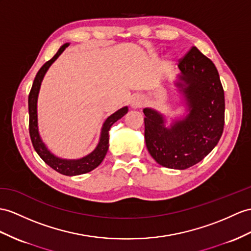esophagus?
Returning <instances> with one entry per match:
<instances>
[{"mask_svg": "<svg viewBox=\"0 0 251 251\" xmlns=\"http://www.w3.org/2000/svg\"><path fill=\"white\" fill-rule=\"evenodd\" d=\"M145 97L142 95H137L132 99L131 101V106L133 108H140L145 105Z\"/></svg>", "mask_w": 251, "mask_h": 251, "instance_id": "1", "label": "esophagus"}]
</instances>
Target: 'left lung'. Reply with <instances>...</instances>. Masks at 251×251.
Wrapping results in <instances>:
<instances>
[{
	"mask_svg": "<svg viewBox=\"0 0 251 251\" xmlns=\"http://www.w3.org/2000/svg\"><path fill=\"white\" fill-rule=\"evenodd\" d=\"M179 82L189 114L165 126L163 115L145 108V140L164 167L186 169L202 161L217 145L225 126V94L215 65L193 47L179 59Z\"/></svg>",
	"mask_w": 251,
	"mask_h": 251,
	"instance_id": "obj_1",
	"label": "left lung"
}]
</instances>
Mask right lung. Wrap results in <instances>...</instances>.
Returning a JSON list of instances; mask_svg holds the SVG:
<instances>
[{
    "mask_svg": "<svg viewBox=\"0 0 251 251\" xmlns=\"http://www.w3.org/2000/svg\"><path fill=\"white\" fill-rule=\"evenodd\" d=\"M68 46H69L68 44H65L64 46L60 47L57 53L55 54L50 60H48V62L39 69L37 75H36L32 89H30L29 95H28V114H29L28 126H29V136H30V140H32V144L34 146V149L46 164H48L51 168L56 170L57 173L62 175L78 176V175L91 172V170L95 169L101 164L103 158L105 157V154L108 149L109 129H111V126L115 124L116 121L119 120L121 117H124L129 109H127V106L122 107L118 109L116 113H114L113 115L109 116V117L104 121L101 130L100 142L98 144L97 148L88 155L79 158V160H63V158L56 157L48 150L46 145L42 143V140L39 136V132H38V124H37L38 94H39L42 78H44L46 72L49 69V67H50L55 60L57 59V57L64 52L65 49Z\"/></svg>",
    "mask_w": 251,
    "mask_h": 251,
    "instance_id": "1",
    "label": "right lung"
}]
</instances>
